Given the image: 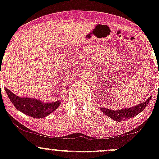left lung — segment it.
I'll return each instance as SVG.
<instances>
[{"label": "left lung", "instance_id": "obj_1", "mask_svg": "<svg viewBox=\"0 0 159 159\" xmlns=\"http://www.w3.org/2000/svg\"><path fill=\"white\" fill-rule=\"evenodd\" d=\"M152 96L148 98L147 101H143L141 103H139L138 105L132 107H125L120 110H110V109L104 108V107H100V110L102 111L105 115L110 117V119H113L114 121H117V122H122V121L127 120L132 117L137 116V114L141 113L143 110L145 109L148 103L150 101Z\"/></svg>", "mask_w": 159, "mask_h": 159}]
</instances>
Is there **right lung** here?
Returning a JSON list of instances; mask_svg holds the SVG:
<instances>
[{
	"mask_svg": "<svg viewBox=\"0 0 159 159\" xmlns=\"http://www.w3.org/2000/svg\"><path fill=\"white\" fill-rule=\"evenodd\" d=\"M9 98L18 110L35 119L47 116L59 107L61 100L54 102H43L42 100L33 98H21L5 88Z\"/></svg>",
	"mask_w": 159,
	"mask_h": 159,
	"instance_id": "1",
	"label": "right lung"
}]
</instances>
